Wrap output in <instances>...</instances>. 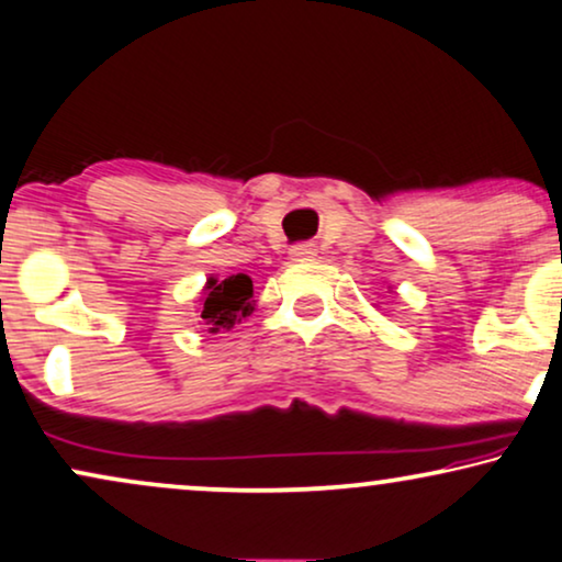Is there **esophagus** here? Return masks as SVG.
<instances>
[{"mask_svg": "<svg viewBox=\"0 0 562 562\" xmlns=\"http://www.w3.org/2000/svg\"><path fill=\"white\" fill-rule=\"evenodd\" d=\"M316 254V246L314 244H297L290 248V257L293 259H311Z\"/></svg>", "mask_w": 562, "mask_h": 562, "instance_id": "esophagus-1", "label": "esophagus"}]
</instances>
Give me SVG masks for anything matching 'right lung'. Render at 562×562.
Instances as JSON below:
<instances>
[{"label": "right lung", "instance_id": "add662e5", "mask_svg": "<svg viewBox=\"0 0 562 562\" xmlns=\"http://www.w3.org/2000/svg\"><path fill=\"white\" fill-rule=\"evenodd\" d=\"M254 285L248 274H231L225 280L210 277L204 285L202 318L210 324V331L231 329L233 324L246 318L254 311Z\"/></svg>", "mask_w": 562, "mask_h": 562}]
</instances>
